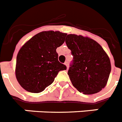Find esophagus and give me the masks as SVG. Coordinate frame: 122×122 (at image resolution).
<instances>
[{"mask_svg":"<svg viewBox=\"0 0 122 122\" xmlns=\"http://www.w3.org/2000/svg\"><path fill=\"white\" fill-rule=\"evenodd\" d=\"M64 64H65V65H66V67H67V70H68V68H69V66H68V61H66V62H65V63H64Z\"/></svg>","mask_w":122,"mask_h":122,"instance_id":"34e87169","label":"esophagus"}]
</instances>
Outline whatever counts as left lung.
<instances>
[{
  "mask_svg": "<svg viewBox=\"0 0 122 122\" xmlns=\"http://www.w3.org/2000/svg\"><path fill=\"white\" fill-rule=\"evenodd\" d=\"M73 56L68 74L74 86L85 95L98 93L107 85L110 61L95 41L82 36L68 34L65 40Z\"/></svg>",
  "mask_w": 122,
  "mask_h": 122,
  "instance_id": "1",
  "label": "left lung"
}]
</instances>
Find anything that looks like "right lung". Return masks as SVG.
I'll return each mask as SVG.
<instances>
[{"label": "right lung", "instance_id": "add662e5", "mask_svg": "<svg viewBox=\"0 0 122 122\" xmlns=\"http://www.w3.org/2000/svg\"><path fill=\"white\" fill-rule=\"evenodd\" d=\"M67 34L59 31L39 32L20 48L17 56L15 76L22 88L40 93L53 83L66 65L58 61L57 47L64 42Z\"/></svg>", "mask_w": 122, "mask_h": 122}]
</instances>
